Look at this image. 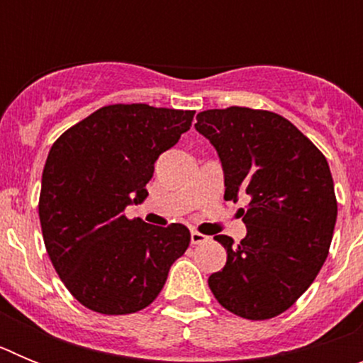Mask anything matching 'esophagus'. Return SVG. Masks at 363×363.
I'll return each instance as SVG.
<instances>
[{"label":"esophagus","mask_w":363,"mask_h":363,"mask_svg":"<svg viewBox=\"0 0 363 363\" xmlns=\"http://www.w3.org/2000/svg\"><path fill=\"white\" fill-rule=\"evenodd\" d=\"M209 240V236H205V234L198 233V230H192L191 233V243L192 245H200V243H205Z\"/></svg>","instance_id":"34e87169"}]
</instances>
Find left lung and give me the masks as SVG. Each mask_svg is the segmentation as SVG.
<instances>
[{
    "instance_id": "left-lung-1",
    "label": "left lung",
    "mask_w": 363,
    "mask_h": 363,
    "mask_svg": "<svg viewBox=\"0 0 363 363\" xmlns=\"http://www.w3.org/2000/svg\"><path fill=\"white\" fill-rule=\"evenodd\" d=\"M194 125L220 156L225 200L247 236L220 234L227 264L209 277L214 298L247 320L274 318L309 289L329 252L338 203L325 156L277 112L247 107L200 112Z\"/></svg>"
}]
</instances>
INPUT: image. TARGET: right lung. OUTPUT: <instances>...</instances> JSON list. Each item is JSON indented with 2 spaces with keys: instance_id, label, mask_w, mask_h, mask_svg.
<instances>
[{
  "instance_id": "obj_1",
  "label": "right lung",
  "mask_w": 363,
  "mask_h": 363,
  "mask_svg": "<svg viewBox=\"0 0 363 363\" xmlns=\"http://www.w3.org/2000/svg\"><path fill=\"white\" fill-rule=\"evenodd\" d=\"M192 118L194 111L107 105L50 147L40 194L43 242L65 287L86 309H145L187 251L185 225H149L123 211L149 196L154 163L191 129Z\"/></svg>"
}]
</instances>
